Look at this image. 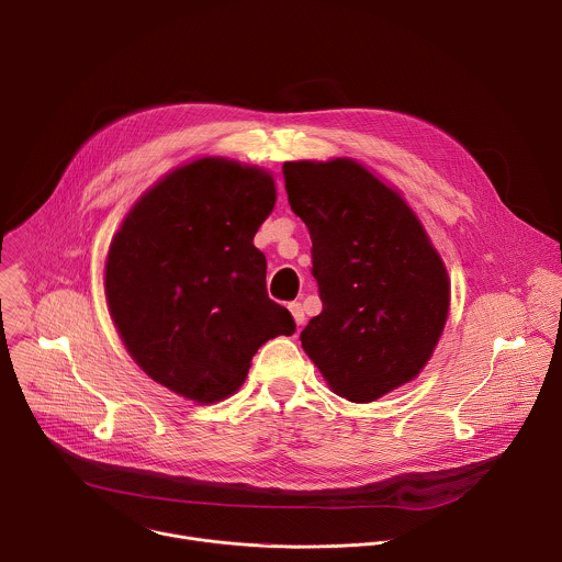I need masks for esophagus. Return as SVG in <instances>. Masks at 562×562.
<instances>
[{"label":"esophagus","instance_id":"esophagus-1","mask_svg":"<svg viewBox=\"0 0 562 562\" xmlns=\"http://www.w3.org/2000/svg\"><path fill=\"white\" fill-rule=\"evenodd\" d=\"M289 311H291V315H293V319H295V325L302 327V325H304V308H302V304H300V302H293V304H289Z\"/></svg>","mask_w":562,"mask_h":562}]
</instances>
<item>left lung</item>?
Segmentation results:
<instances>
[{
  "label": "left lung",
  "mask_w": 562,
  "mask_h": 562,
  "mask_svg": "<svg viewBox=\"0 0 562 562\" xmlns=\"http://www.w3.org/2000/svg\"><path fill=\"white\" fill-rule=\"evenodd\" d=\"M282 173L323 300L302 349L334 393L373 403L429 362L449 313L445 262L403 195L356 159H300Z\"/></svg>",
  "instance_id": "8db88e82"
}]
</instances>
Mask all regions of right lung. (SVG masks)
I'll return each mask as SVG.
<instances>
[{"instance_id":"add662e5","label":"right lung","mask_w":562,"mask_h":562,"mask_svg":"<svg viewBox=\"0 0 562 562\" xmlns=\"http://www.w3.org/2000/svg\"><path fill=\"white\" fill-rule=\"evenodd\" d=\"M273 206L269 171L200 157L153 184L111 239L104 293L126 351L193 403L237 391L258 349L295 331L254 245Z\"/></svg>"}]
</instances>
